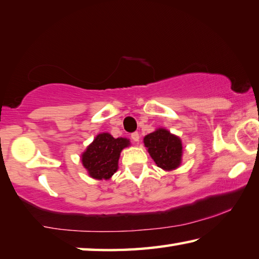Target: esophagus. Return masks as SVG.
Wrapping results in <instances>:
<instances>
[{"mask_svg":"<svg viewBox=\"0 0 259 259\" xmlns=\"http://www.w3.org/2000/svg\"><path fill=\"white\" fill-rule=\"evenodd\" d=\"M139 134L138 133H133L131 134V139L134 140V142H139Z\"/></svg>","mask_w":259,"mask_h":259,"instance_id":"obj_1","label":"esophagus"}]
</instances>
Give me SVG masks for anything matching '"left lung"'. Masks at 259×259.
Segmentation results:
<instances>
[{"label":"left lung","instance_id":"left-lung-1","mask_svg":"<svg viewBox=\"0 0 259 259\" xmlns=\"http://www.w3.org/2000/svg\"><path fill=\"white\" fill-rule=\"evenodd\" d=\"M144 144L157 166L172 170L181 164L182 142L165 129H157L144 138Z\"/></svg>","mask_w":259,"mask_h":259}]
</instances>
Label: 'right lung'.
I'll list each match as a JSON object with an SVG mask.
<instances>
[{
	"label": "right lung",
	"instance_id": "add662e5",
	"mask_svg": "<svg viewBox=\"0 0 259 259\" xmlns=\"http://www.w3.org/2000/svg\"><path fill=\"white\" fill-rule=\"evenodd\" d=\"M128 145V139L113 138L109 134H99L82 154V163L91 177L108 179L117 170L121 151Z\"/></svg>",
	"mask_w": 259,
	"mask_h": 259
}]
</instances>
